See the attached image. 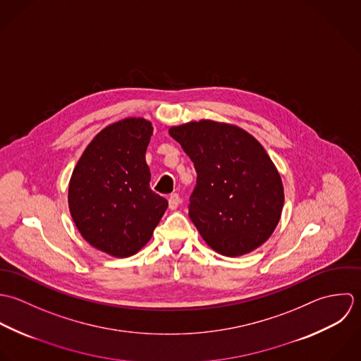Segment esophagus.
I'll list each match as a JSON object with an SVG mask.
<instances>
[{"instance_id": "34e87169", "label": "esophagus", "mask_w": 361, "mask_h": 361, "mask_svg": "<svg viewBox=\"0 0 361 361\" xmlns=\"http://www.w3.org/2000/svg\"><path fill=\"white\" fill-rule=\"evenodd\" d=\"M180 202H181V198H180V195L178 194H171L170 197H169V208L170 209H177L178 208V205H180Z\"/></svg>"}]
</instances>
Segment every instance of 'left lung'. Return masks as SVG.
<instances>
[{
  "instance_id": "1",
  "label": "left lung",
  "mask_w": 361,
  "mask_h": 361,
  "mask_svg": "<svg viewBox=\"0 0 361 361\" xmlns=\"http://www.w3.org/2000/svg\"><path fill=\"white\" fill-rule=\"evenodd\" d=\"M197 171L188 215L219 254L240 257L262 245L283 209V185L271 157L238 127L202 120L170 128Z\"/></svg>"
}]
</instances>
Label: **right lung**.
<instances>
[{
  "label": "right lung",
  "mask_w": 361,
  "mask_h": 361,
  "mask_svg": "<svg viewBox=\"0 0 361 361\" xmlns=\"http://www.w3.org/2000/svg\"><path fill=\"white\" fill-rule=\"evenodd\" d=\"M152 131L144 118L109 126L87 145L70 181L68 204L79 233L117 258L144 247L169 205L149 185L145 153Z\"/></svg>",
  "instance_id": "1"
}]
</instances>
